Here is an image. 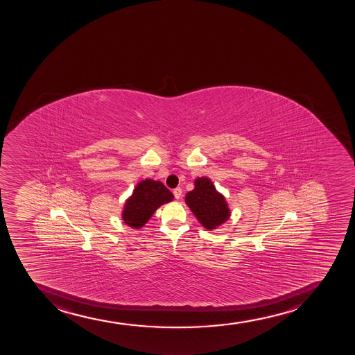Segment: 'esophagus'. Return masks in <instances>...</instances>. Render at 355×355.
I'll list each match as a JSON object with an SVG mask.
<instances>
[{"instance_id":"1","label":"esophagus","mask_w":355,"mask_h":355,"mask_svg":"<svg viewBox=\"0 0 355 355\" xmlns=\"http://www.w3.org/2000/svg\"><path fill=\"white\" fill-rule=\"evenodd\" d=\"M173 194L175 196L176 200H179V198L182 196V189H181L180 187H178V188H175V189L173 191Z\"/></svg>"}]
</instances>
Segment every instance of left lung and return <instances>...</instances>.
Segmentation results:
<instances>
[{"mask_svg": "<svg viewBox=\"0 0 355 355\" xmlns=\"http://www.w3.org/2000/svg\"><path fill=\"white\" fill-rule=\"evenodd\" d=\"M186 203L198 222L208 230H213L228 220L230 210L223 195L216 191L207 178L195 180V188L186 194Z\"/></svg>", "mask_w": 355, "mask_h": 355, "instance_id": "1", "label": "left lung"}]
</instances>
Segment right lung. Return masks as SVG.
<instances>
[{
  "label": "right lung",
  "mask_w": 355,
  "mask_h": 355,
  "mask_svg": "<svg viewBox=\"0 0 355 355\" xmlns=\"http://www.w3.org/2000/svg\"><path fill=\"white\" fill-rule=\"evenodd\" d=\"M173 198L174 196L164 183L154 180H144L135 187L131 198L125 203L123 222L131 228H141L160 205L173 201Z\"/></svg>",
  "instance_id": "obj_1"
}]
</instances>
